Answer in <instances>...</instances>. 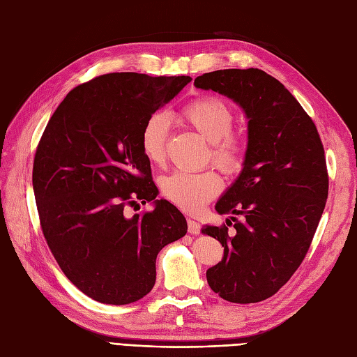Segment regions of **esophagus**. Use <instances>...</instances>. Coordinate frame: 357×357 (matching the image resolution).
I'll return each mask as SVG.
<instances>
[{
	"mask_svg": "<svg viewBox=\"0 0 357 357\" xmlns=\"http://www.w3.org/2000/svg\"><path fill=\"white\" fill-rule=\"evenodd\" d=\"M188 231L190 232V234H199L201 232V225H199V222H197V220H193V219H188Z\"/></svg>",
	"mask_w": 357,
	"mask_h": 357,
	"instance_id": "1",
	"label": "esophagus"
}]
</instances>
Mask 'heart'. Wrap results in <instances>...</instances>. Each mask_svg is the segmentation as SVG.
I'll return each instance as SVG.
<instances>
[{
    "instance_id": "b5f03b06",
    "label": "heart",
    "mask_w": 357,
    "mask_h": 357,
    "mask_svg": "<svg viewBox=\"0 0 357 357\" xmlns=\"http://www.w3.org/2000/svg\"><path fill=\"white\" fill-rule=\"evenodd\" d=\"M180 119L211 144V160L225 172L238 171L243 162V143L231 132L234 113L219 98L204 96L185 105ZM169 121L164 113L150 114L139 134V147L150 164H162ZM222 189V180L214 171L183 172L176 171L162 178L160 190L178 208L197 213L202 210Z\"/></svg>"
}]
</instances>
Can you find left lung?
I'll return each instance as SVG.
<instances>
[{
    "mask_svg": "<svg viewBox=\"0 0 357 357\" xmlns=\"http://www.w3.org/2000/svg\"><path fill=\"white\" fill-rule=\"evenodd\" d=\"M193 84L228 96L248 121L243 169L215 202L219 214L241 220L231 218L232 234L202 228L225 247L207 282L225 301H264L289 282L316 234L329 186L325 150L295 96L262 70H218Z\"/></svg>",
    "mask_w": 357,
    "mask_h": 357,
    "instance_id": "1",
    "label": "left lung"
}]
</instances>
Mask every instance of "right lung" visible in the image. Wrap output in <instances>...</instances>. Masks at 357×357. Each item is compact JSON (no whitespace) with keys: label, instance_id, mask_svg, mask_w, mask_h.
I'll list each match as a JSON object with an SVG mask.
<instances>
[{"label":"right lung","instance_id":"add662e5","mask_svg":"<svg viewBox=\"0 0 357 357\" xmlns=\"http://www.w3.org/2000/svg\"><path fill=\"white\" fill-rule=\"evenodd\" d=\"M190 80L100 75L63 98L38 143L32 188L43 234L70 282L102 304L146 296L156 282L158 253L188 232L176 205L156 199L139 134ZM138 200L154 210L128 218L126 207Z\"/></svg>","mask_w":357,"mask_h":357}]
</instances>
